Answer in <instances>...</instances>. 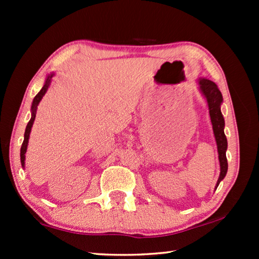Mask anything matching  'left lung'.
<instances>
[{
  "label": "left lung",
  "instance_id": "left-lung-1",
  "mask_svg": "<svg viewBox=\"0 0 259 259\" xmlns=\"http://www.w3.org/2000/svg\"><path fill=\"white\" fill-rule=\"evenodd\" d=\"M200 89L204 95V97L207 98L208 106H209V113H210V119H211L212 129L214 134V138H216L217 143V150H218V157H219V163H221V175H219L217 186L219 185L222 179H224L225 175L227 172V159H226V150H227V139L224 134V117L221 112V104L223 102V96L222 93L219 91L218 87L214 84L212 81L202 80L199 81Z\"/></svg>",
  "mask_w": 259,
  "mask_h": 259
}]
</instances>
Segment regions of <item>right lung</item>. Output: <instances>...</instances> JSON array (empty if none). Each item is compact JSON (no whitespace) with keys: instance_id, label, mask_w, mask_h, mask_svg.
Segmentation results:
<instances>
[{"instance_id":"add662e5","label":"right lung","mask_w":259,"mask_h":259,"mask_svg":"<svg viewBox=\"0 0 259 259\" xmlns=\"http://www.w3.org/2000/svg\"><path fill=\"white\" fill-rule=\"evenodd\" d=\"M51 77H52V74H51L50 76H48L47 81H46V84L43 85V88L41 89L40 93H38L36 96H35V98L33 100V104H32V117H30V120H29V122L27 123V126H26L24 142H23V145H21V148H20V161H21V165H23V166L25 165V153H26V150H27V144H28V138H29L30 129H32V125L34 123V120H35V115H36L37 105H38V103L41 102L42 97L47 93L48 88H49V84H50Z\"/></svg>"}]
</instances>
